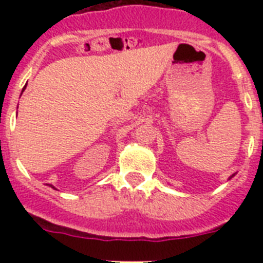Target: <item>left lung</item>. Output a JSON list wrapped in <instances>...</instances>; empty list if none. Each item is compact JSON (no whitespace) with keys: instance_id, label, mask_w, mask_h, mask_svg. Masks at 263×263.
<instances>
[{"instance_id":"left-lung-1","label":"left lung","mask_w":263,"mask_h":263,"mask_svg":"<svg viewBox=\"0 0 263 263\" xmlns=\"http://www.w3.org/2000/svg\"><path fill=\"white\" fill-rule=\"evenodd\" d=\"M233 176H234V174H233V175H232V176H231V178H229V179H232V178H233Z\"/></svg>"}]
</instances>
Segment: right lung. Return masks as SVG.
<instances>
[{
    "instance_id": "right-lung-1",
    "label": "right lung",
    "mask_w": 263,
    "mask_h": 263,
    "mask_svg": "<svg viewBox=\"0 0 263 263\" xmlns=\"http://www.w3.org/2000/svg\"><path fill=\"white\" fill-rule=\"evenodd\" d=\"M26 85H27V84H26ZM26 85H25V87H23V89H22V92H23V90H25V89H26ZM50 187H51V188H53V190H57V188H55V187H53V185H51V184H50Z\"/></svg>"
}]
</instances>
